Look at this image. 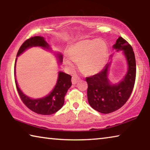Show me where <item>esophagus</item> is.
Here are the masks:
<instances>
[{
  "instance_id": "obj_1",
  "label": "esophagus",
  "mask_w": 150,
  "mask_h": 150,
  "mask_svg": "<svg viewBox=\"0 0 150 150\" xmlns=\"http://www.w3.org/2000/svg\"><path fill=\"white\" fill-rule=\"evenodd\" d=\"M80 79L77 76H73L72 77V79H71V82L73 85H75L76 83H77L79 81Z\"/></svg>"
}]
</instances>
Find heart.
Listing matches in <instances>:
<instances>
[{
  "label": "heart",
  "instance_id": "obj_1",
  "mask_svg": "<svg viewBox=\"0 0 150 150\" xmlns=\"http://www.w3.org/2000/svg\"><path fill=\"white\" fill-rule=\"evenodd\" d=\"M69 57L64 59L65 65L71 69L75 67L73 62L79 63L85 74L93 75L103 70L108 57V47L97 39L83 40L71 45L68 50Z\"/></svg>",
  "mask_w": 150,
  "mask_h": 150
}]
</instances>
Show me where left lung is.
Wrapping results in <instances>:
<instances>
[{
    "label": "left lung",
    "mask_w": 150,
    "mask_h": 150,
    "mask_svg": "<svg viewBox=\"0 0 150 150\" xmlns=\"http://www.w3.org/2000/svg\"><path fill=\"white\" fill-rule=\"evenodd\" d=\"M112 47L116 52L122 51L125 57L127 71L122 79L116 83L109 79L111 59L100 72L86 78L88 104L95 110L103 114L117 110L126 103L132 92L136 80V65L132 47L122 37L116 40Z\"/></svg>",
    "instance_id": "8db88e82"
}]
</instances>
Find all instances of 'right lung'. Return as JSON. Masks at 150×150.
Wrapping results in <instances>:
<instances>
[{"mask_svg": "<svg viewBox=\"0 0 150 150\" xmlns=\"http://www.w3.org/2000/svg\"><path fill=\"white\" fill-rule=\"evenodd\" d=\"M33 47H40L45 50L53 52L52 47L45 41L44 37L34 36L28 39L23 43L17 53L16 57H18L25 51ZM54 55L57 58L58 63L62 64L63 62L62 54L59 52H55ZM17 57L16 58L14 64L15 83H16L18 92L24 105L34 112L43 115H52L60 110L64 105V97L66 93L72 85L71 76L63 71H59L56 84L53 90L47 95L39 98H30L22 92L18 85L16 78Z\"/></svg>", "mask_w": 150, "mask_h": 150, "instance_id": "obj_1", "label": "right lung"}]
</instances>
